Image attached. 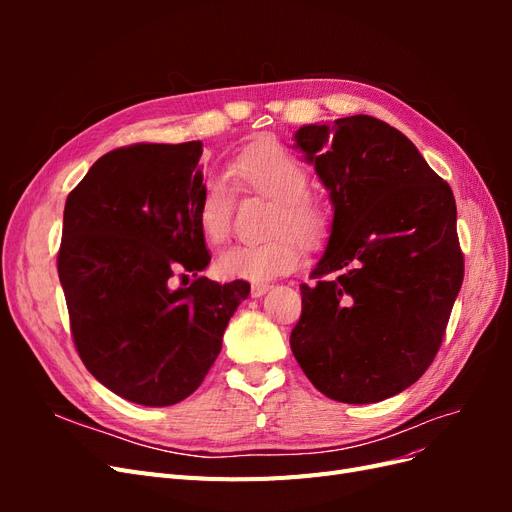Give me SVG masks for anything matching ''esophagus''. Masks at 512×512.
<instances>
[{"label":"esophagus","instance_id":"1","mask_svg":"<svg viewBox=\"0 0 512 512\" xmlns=\"http://www.w3.org/2000/svg\"><path fill=\"white\" fill-rule=\"evenodd\" d=\"M269 288H271L269 284H262V282H256V284H252L250 292H252V297H254V299H258V297H262V294H265V292H267Z\"/></svg>","mask_w":512,"mask_h":512}]
</instances>
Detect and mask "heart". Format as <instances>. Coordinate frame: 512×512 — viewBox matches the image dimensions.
I'll return each mask as SVG.
<instances>
[{"label":"heart","instance_id":"1","mask_svg":"<svg viewBox=\"0 0 512 512\" xmlns=\"http://www.w3.org/2000/svg\"><path fill=\"white\" fill-rule=\"evenodd\" d=\"M230 177L243 188L273 200L269 232L260 243H237L222 252L218 269L232 280L267 282L299 265L301 239L318 243L327 232V213L307 196L309 175L292 153L275 141H262L241 151L230 164ZM232 190L222 177L205 179L200 188L196 220L205 239L222 243L232 226Z\"/></svg>","mask_w":512,"mask_h":512}]
</instances>
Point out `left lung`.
<instances>
[{
  "label": "left lung",
  "instance_id": "obj_1",
  "mask_svg": "<svg viewBox=\"0 0 512 512\" xmlns=\"http://www.w3.org/2000/svg\"><path fill=\"white\" fill-rule=\"evenodd\" d=\"M294 147L335 211L318 282L301 284L290 348L320 393L376 404L414 384L440 350L463 282L455 196L410 138L376 117L303 126Z\"/></svg>",
  "mask_w": 512,
  "mask_h": 512
}]
</instances>
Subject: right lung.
<instances>
[{"mask_svg":"<svg viewBox=\"0 0 512 512\" xmlns=\"http://www.w3.org/2000/svg\"><path fill=\"white\" fill-rule=\"evenodd\" d=\"M203 143L108 151L68 194L57 273L76 352L134 404L190 397L222 350L250 284L200 277L211 256L196 209ZM192 274L190 287L175 276Z\"/></svg>","mask_w":512,"mask_h":512,"instance_id":"obj_1","label":"right lung"}]
</instances>
